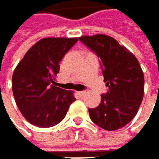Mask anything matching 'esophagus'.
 I'll list each match as a JSON object with an SVG mask.
<instances>
[{"instance_id":"obj_1","label":"esophagus","mask_w":159,"mask_h":159,"mask_svg":"<svg viewBox=\"0 0 159 159\" xmlns=\"http://www.w3.org/2000/svg\"><path fill=\"white\" fill-rule=\"evenodd\" d=\"M78 94L80 95L81 97H84V96L87 94V90H82V91H79V92H78Z\"/></svg>"}]
</instances>
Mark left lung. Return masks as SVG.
<instances>
[{
    "label": "left lung",
    "mask_w": 159,
    "mask_h": 159,
    "mask_svg": "<svg viewBox=\"0 0 159 159\" xmlns=\"http://www.w3.org/2000/svg\"><path fill=\"white\" fill-rule=\"evenodd\" d=\"M100 57L108 88L96 108H89L90 119L106 130L125 127L136 116L143 98L144 76L138 59L114 38L98 34L79 38Z\"/></svg>",
    "instance_id": "left-lung-1"
}]
</instances>
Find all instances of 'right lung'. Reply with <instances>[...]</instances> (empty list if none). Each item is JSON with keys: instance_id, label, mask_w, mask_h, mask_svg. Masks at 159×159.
Listing matches in <instances>:
<instances>
[{"instance_id": "right-lung-1", "label": "right lung", "mask_w": 159, "mask_h": 159, "mask_svg": "<svg viewBox=\"0 0 159 159\" xmlns=\"http://www.w3.org/2000/svg\"><path fill=\"white\" fill-rule=\"evenodd\" d=\"M77 41L43 38L17 64L12 77L13 94L19 111L30 124L39 128L56 126L76 101L72 92L56 87L54 78L59 72L61 59Z\"/></svg>"}]
</instances>
